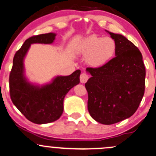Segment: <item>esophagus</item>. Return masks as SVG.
Returning a JSON list of instances; mask_svg holds the SVG:
<instances>
[{
  "mask_svg": "<svg viewBox=\"0 0 156 156\" xmlns=\"http://www.w3.org/2000/svg\"><path fill=\"white\" fill-rule=\"evenodd\" d=\"M88 80V75H87L85 73H82L81 75H80V82H81L82 83H86Z\"/></svg>",
  "mask_w": 156,
  "mask_h": 156,
  "instance_id": "esophagus-1",
  "label": "esophagus"
}]
</instances>
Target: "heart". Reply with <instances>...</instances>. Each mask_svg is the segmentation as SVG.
Listing matches in <instances>:
<instances>
[{
	"instance_id": "1",
	"label": "heart",
	"mask_w": 156,
	"mask_h": 156,
	"mask_svg": "<svg viewBox=\"0 0 156 156\" xmlns=\"http://www.w3.org/2000/svg\"><path fill=\"white\" fill-rule=\"evenodd\" d=\"M79 52L86 56V62L90 67L100 68L115 57L117 44L111 37L91 36L82 41L79 46Z\"/></svg>"
}]
</instances>
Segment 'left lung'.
Wrapping results in <instances>:
<instances>
[{"label":"left lung","mask_w":156,"mask_h":156,"mask_svg":"<svg viewBox=\"0 0 156 156\" xmlns=\"http://www.w3.org/2000/svg\"><path fill=\"white\" fill-rule=\"evenodd\" d=\"M117 44L115 57L100 68H86L88 109L99 123L110 125L130 118L145 90L146 70L138 48L125 36L110 33Z\"/></svg>","instance_id":"8db88e82"}]
</instances>
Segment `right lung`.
<instances>
[{"instance_id":"obj_1","label":"right lung","mask_w":156,"mask_h":156,"mask_svg":"<svg viewBox=\"0 0 156 156\" xmlns=\"http://www.w3.org/2000/svg\"><path fill=\"white\" fill-rule=\"evenodd\" d=\"M56 33L32 36L24 41L13 58L9 74V93L13 104L27 120L44 124L58 120L64 109L65 95L80 83V70L69 76H57L51 83L38 85L30 83L25 76L24 60L32 44H52Z\"/></svg>"}]
</instances>
